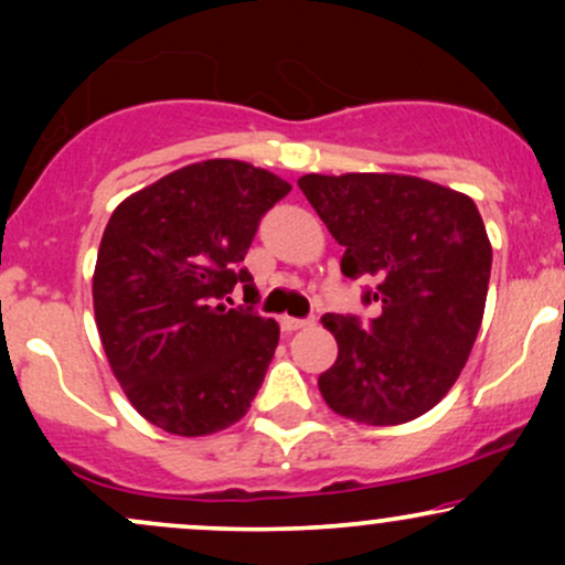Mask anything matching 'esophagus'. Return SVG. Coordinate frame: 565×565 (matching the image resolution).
<instances>
[{
  "label": "esophagus",
  "instance_id": "34e87169",
  "mask_svg": "<svg viewBox=\"0 0 565 565\" xmlns=\"http://www.w3.org/2000/svg\"><path fill=\"white\" fill-rule=\"evenodd\" d=\"M316 319H291V316H281V329L284 332H297V329L313 327Z\"/></svg>",
  "mask_w": 565,
  "mask_h": 565
}]
</instances>
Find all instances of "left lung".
<instances>
[{"label": "left lung", "mask_w": 565, "mask_h": 565, "mask_svg": "<svg viewBox=\"0 0 565 565\" xmlns=\"http://www.w3.org/2000/svg\"><path fill=\"white\" fill-rule=\"evenodd\" d=\"M305 199L345 246L342 274L366 278V323L327 313L337 361L319 377L353 423L401 425L449 393L481 329L491 244L470 196L412 174H305Z\"/></svg>", "instance_id": "1"}]
</instances>
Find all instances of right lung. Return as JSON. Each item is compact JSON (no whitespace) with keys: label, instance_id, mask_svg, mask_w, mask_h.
Segmentation results:
<instances>
[{"label":"right lung","instance_id":"right-lung-1","mask_svg":"<svg viewBox=\"0 0 565 565\" xmlns=\"http://www.w3.org/2000/svg\"><path fill=\"white\" fill-rule=\"evenodd\" d=\"M291 191L246 161L188 164L121 201L97 252L93 300L103 350L127 398L174 436L238 423L260 391L278 323L231 291H255L244 255Z\"/></svg>","mask_w":565,"mask_h":565}]
</instances>
